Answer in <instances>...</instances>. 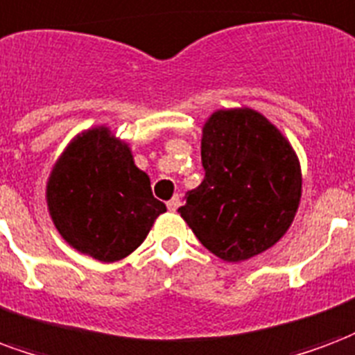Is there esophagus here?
Wrapping results in <instances>:
<instances>
[{
	"label": "esophagus",
	"instance_id": "34e87169",
	"mask_svg": "<svg viewBox=\"0 0 355 355\" xmlns=\"http://www.w3.org/2000/svg\"><path fill=\"white\" fill-rule=\"evenodd\" d=\"M178 207H180V198H178V196H175L171 201H167V209H169V211L175 212Z\"/></svg>",
	"mask_w": 355,
	"mask_h": 355
}]
</instances>
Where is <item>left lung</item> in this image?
<instances>
[{
    "label": "left lung",
    "mask_w": 355,
    "mask_h": 355,
    "mask_svg": "<svg viewBox=\"0 0 355 355\" xmlns=\"http://www.w3.org/2000/svg\"><path fill=\"white\" fill-rule=\"evenodd\" d=\"M201 162L203 182L178 212L207 250L237 263L284 237L301 201V165L263 114L248 107L212 112Z\"/></svg>",
    "instance_id": "left-lung-1"
}]
</instances>
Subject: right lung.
Listing matches in <instances>:
<instances>
[{
    "label": "right lung",
    "mask_w": 355,
    "mask_h": 355,
    "mask_svg": "<svg viewBox=\"0 0 355 355\" xmlns=\"http://www.w3.org/2000/svg\"><path fill=\"white\" fill-rule=\"evenodd\" d=\"M46 205L65 243L105 263L130 256L167 211L128 143L105 125L83 131L58 157Z\"/></svg>",
    "instance_id": "add662e5"
}]
</instances>
